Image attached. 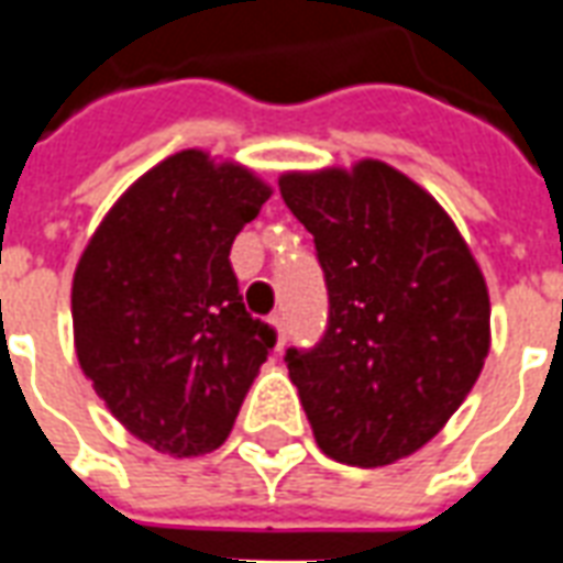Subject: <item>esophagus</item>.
Segmentation results:
<instances>
[{
    "label": "esophagus",
    "instance_id": "esophagus-1",
    "mask_svg": "<svg viewBox=\"0 0 563 563\" xmlns=\"http://www.w3.org/2000/svg\"><path fill=\"white\" fill-rule=\"evenodd\" d=\"M271 325L277 329V338H280V343H286V317H283V313H274V317H271Z\"/></svg>",
    "mask_w": 563,
    "mask_h": 563
}]
</instances>
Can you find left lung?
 <instances>
[{
	"mask_svg": "<svg viewBox=\"0 0 563 563\" xmlns=\"http://www.w3.org/2000/svg\"><path fill=\"white\" fill-rule=\"evenodd\" d=\"M280 196L313 234L329 322L286 350L319 449L383 467L424 446L473 389L488 355V289L446 210L410 177L283 174Z\"/></svg>",
	"mask_w": 563,
	"mask_h": 563,
	"instance_id": "left-lung-1",
	"label": "left lung"
}]
</instances>
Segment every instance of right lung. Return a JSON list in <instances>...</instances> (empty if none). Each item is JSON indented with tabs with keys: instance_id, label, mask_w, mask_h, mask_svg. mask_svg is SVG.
Here are the masks:
<instances>
[{
	"instance_id": "add662e5",
	"label": "right lung",
	"mask_w": 563,
	"mask_h": 563,
	"mask_svg": "<svg viewBox=\"0 0 563 563\" xmlns=\"http://www.w3.org/2000/svg\"><path fill=\"white\" fill-rule=\"evenodd\" d=\"M268 198L241 165L184 150L129 186L80 256L78 362L147 446L177 459L220 446L277 343L246 313L229 262Z\"/></svg>"
}]
</instances>
